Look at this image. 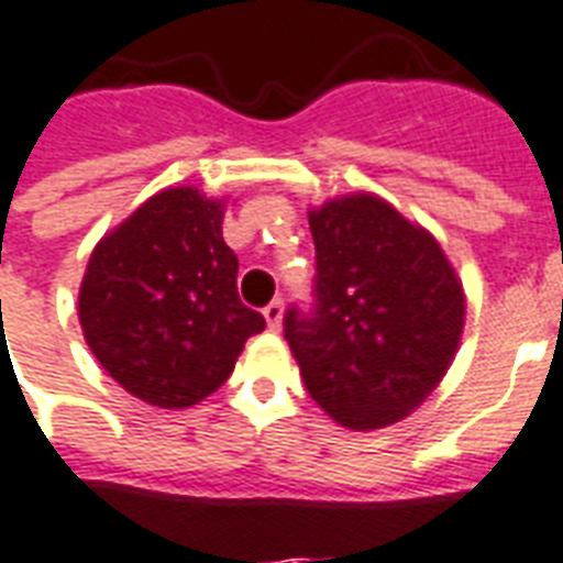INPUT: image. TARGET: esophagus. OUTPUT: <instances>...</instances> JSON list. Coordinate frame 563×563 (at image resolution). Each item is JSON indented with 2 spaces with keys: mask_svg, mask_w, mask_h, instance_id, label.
I'll return each instance as SVG.
<instances>
[{
  "mask_svg": "<svg viewBox=\"0 0 563 563\" xmlns=\"http://www.w3.org/2000/svg\"><path fill=\"white\" fill-rule=\"evenodd\" d=\"M282 311H285V302H282V299H273V302H266L264 318H266V323L273 327V330H278V327H282Z\"/></svg>",
  "mask_w": 563,
  "mask_h": 563,
  "instance_id": "34e87169",
  "label": "esophagus"
}]
</instances>
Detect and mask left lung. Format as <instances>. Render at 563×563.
I'll return each instance as SVG.
<instances>
[{
  "instance_id": "1",
  "label": "left lung",
  "mask_w": 563,
  "mask_h": 563,
  "mask_svg": "<svg viewBox=\"0 0 563 563\" xmlns=\"http://www.w3.org/2000/svg\"><path fill=\"white\" fill-rule=\"evenodd\" d=\"M309 309L285 311V339L309 396L347 429L408 417L453 363L465 297L441 245L380 197L309 216Z\"/></svg>"
}]
</instances>
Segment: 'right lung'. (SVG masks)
Here are the masks:
<instances>
[{"instance_id": "right-lung-1", "label": "right lung", "mask_w": 563, "mask_h": 563, "mask_svg": "<svg viewBox=\"0 0 563 563\" xmlns=\"http://www.w3.org/2000/svg\"><path fill=\"white\" fill-rule=\"evenodd\" d=\"M224 209L195 188L150 197L98 242L80 285V327L119 387L155 408H188L231 377L266 327L236 294Z\"/></svg>"}]
</instances>
